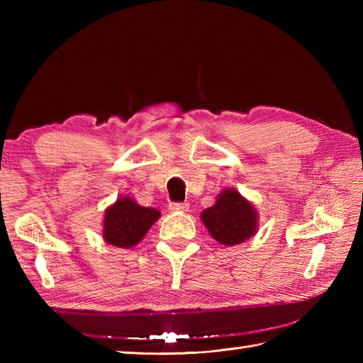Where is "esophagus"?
<instances>
[{"label": "esophagus", "mask_w": 363, "mask_h": 363, "mask_svg": "<svg viewBox=\"0 0 363 363\" xmlns=\"http://www.w3.org/2000/svg\"><path fill=\"white\" fill-rule=\"evenodd\" d=\"M169 211L172 212H188L189 211V203H171Z\"/></svg>", "instance_id": "esophagus-1"}]
</instances>
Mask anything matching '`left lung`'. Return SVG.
<instances>
[{
    "label": "left lung",
    "instance_id": "left-lung-1",
    "mask_svg": "<svg viewBox=\"0 0 363 363\" xmlns=\"http://www.w3.org/2000/svg\"><path fill=\"white\" fill-rule=\"evenodd\" d=\"M201 219L208 233L223 245L240 244L256 233L255 207L233 189L219 194L216 203L201 213Z\"/></svg>",
    "mask_w": 363,
    "mask_h": 363
}]
</instances>
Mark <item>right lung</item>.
<instances>
[{
	"instance_id": "1",
	"label": "right lung",
	"mask_w": 363,
	"mask_h": 363,
	"mask_svg": "<svg viewBox=\"0 0 363 363\" xmlns=\"http://www.w3.org/2000/svg\"><path fill=\"white\" fill-rule=\"evenodd\" d=\"M159 216L156 208L142 207L128 196L119 199L106 211L103 236L111 245L130 248L140 242Z\"/></svg>"
}]
</instances>
